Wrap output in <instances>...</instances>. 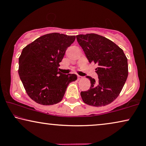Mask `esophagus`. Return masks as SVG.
<instances>
[{
    "mask_svg": "<svg viewBox=\"0 0 146 146\" xmlns=\"http://www.w3.org/2000/svg\"><path fill=\"white\" fill-rule=\"evenodd\" d=\"M82 78H83V77L82 76H80V75H78V80H81Z\"/></svg>",
    "mask_w": 146,
    "mask_h": 146,
    "instance_id": "esophagus-1",
    "label": "esophagus"
}]
</instances>
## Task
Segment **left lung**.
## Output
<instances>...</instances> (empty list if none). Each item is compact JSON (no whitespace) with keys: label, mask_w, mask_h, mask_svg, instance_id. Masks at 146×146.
<instances>
[{"label":"left lung","mask_w":146,"mask_h":146,"mask_svg":"<svg viewBox=\"0 0 146 146\" xmlns=\"http://www.w3.org/2000/svg\"><path fill=\"white\" fill-rule=\"evenodd\" d=\"M90 63L97 66L98 80L90 76L88 90L81 92L84 102L93 106H104L112 102L121 92L128 76L127 59L122 49L110 40L96 35L76 36Z\"/></svg>","instance_id":"left-lung-1"}]
</instances>
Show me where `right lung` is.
Wrapping results in <instances>:
<instances>
[{
  "label": "right lung",
  "mask_w": 146,
  "mask_h": 146,
  "mask_svg": "<svg viewBox=\"0 0 146 146\" xmlns=\"http://www.w3.org/2000/svg\"><path fill=\"white\" fill-rule=\"evenodd\" d=\"M75 38L57 33L47 34L23 48L19 74L27 94L36 103L47 106L60 102L69 84L76 80V74H63L58 70Z\"/></svg>",
  "instance_id": "1"
}]
</instances>
